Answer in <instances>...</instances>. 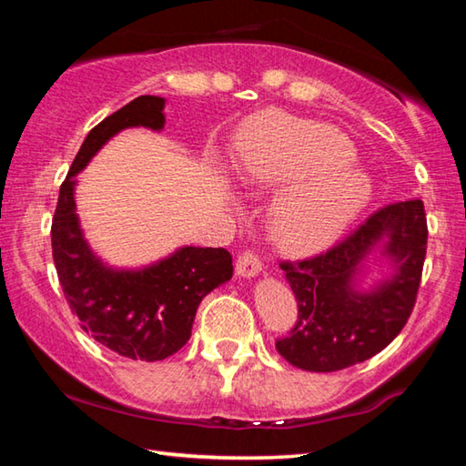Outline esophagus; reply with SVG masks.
I'll return each mask as SVG.
<instances>
[{"mask_svg":"<svg viewBox=\"0 0 466 466\" xmlns=\"http://www.w3.org/2000/svg\"><path fill=\"white\" fill-rule=\"evenodd\" d=\"M263 271V263L261 257L257 255L255 250H242L238 255V261H236V273L240 278H255Z\"/></svg>","mask_w":466,"mask_h":466,"instance_id":"1","label":"esophagus"}]
</instances>
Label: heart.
<instances>
[{"label":"heart","instance_id":"obj_1","mask_svg":"<svg viewBox=\"0 0 466 466\" xmlns=\"http://www.w3.org/2000/svg\"><path fill=\"white\" fill-rule=\"evenodd\" d=\"M244 167L271 183H294L271 211L278 238L291 248L329 242L370 199V180L353 167V147L325 125L261 115L244 131Z\"/></svg>","mask_w":466,"mask_h":466}]
</instances>
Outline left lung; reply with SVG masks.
Listing matches in <instances>:
<instances>
[{"label": "left lung", "instance_id": "8db88e82", "mask_svg": "<svg viewBox=\"0 0 466 466\" xmlns=\"http://www.w3.org/2000/svg\"><path fill=\"white\" fill-rule=\"evenodd\" d=\"M380 243L395 275L368 295L352 289L360 261ZM428 219L421 199L374 211L325 252L279 261L298 302L289 335L275 341L279 356L309 372H335L382 351L411 317L420 291Z\"/></svg>", "mask_w": 466, "mask_h": 466}]
</instances>
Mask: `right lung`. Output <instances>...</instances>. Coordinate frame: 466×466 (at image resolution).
I'll use <instances>...</instances> for the list:
<instances>
[{"mask_svg":"<svg viewBox=\"0 0 466 466\" xmlns=\"http://www.w3.org/2000/svg\"><path fill=\"white\" fill-rule=\"evenodd\" d=\"M162 110L164 98L139 96L86 136L59 188L51 224L55 269L80 327L110 351L146 361L167 360L188 341L197 306L232 278V255L226 248L185 247L146 269H108L84 240L76 214L74 177L121 129L160 131Z\"/></svg>","mask_w":466,"mask_h":466,"instance_id":"1","label":"right lung"}]
</instances>
